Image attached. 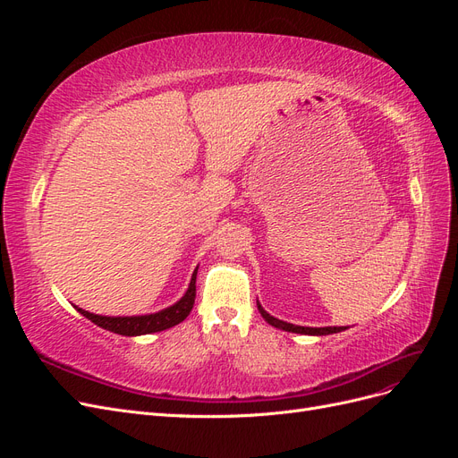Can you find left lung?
I'll list each match as a JSON object with an SVG mask.
<instances>
[{"label": "left lung", "instance_id": "obj_1", "mask_svg": "<svg viewBox=\"0 0 458 458\" xmlns=\"http://www.w3.org/2000/svg\"><path fill=\"white\" fill-rule=\"evenodd\" d=\"M258 310L261 313V317L266 318V321L275 327V328H281V330H286V332H296V335H311V336H325V335H335V332H342L345 330L344 327H321V328H313V327H298V325H293V323H286V321H281V318H275L273 315H269L266 310H263L259 303H258Z\"/></svg>", "mask_w": 458, "mask_h": 458}]
</instances>
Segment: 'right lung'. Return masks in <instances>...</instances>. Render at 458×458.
Listing matches in <instances>:
<instances>
[{
    "label": "right lung",
    "instance_id": "obj_1",
    "mask_svg": "<svg viewBox=\"0 0 458 458\" xmlns=\"http://www.w3.org/2000/svg\"><path fill=\"white\" fill-rule=\"evenodd\" d=\"M195 296H197V271L192 273L191 283L187 293L183 298L175 301L174 306L165 308L158 313H150V315H131V317H106V315H95L86 310H81L74 306L81 315L88 317L91 323L97 327H101L105 330L116 332V335L122 336H141V335H150V332H160L170 327H175L182 321H185L187 315L191 313L192 306H195Z\"/></svg>",
    "mask_w": 458,
    "mask_h": 458
}]
</instances>
